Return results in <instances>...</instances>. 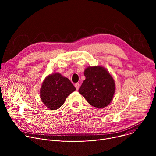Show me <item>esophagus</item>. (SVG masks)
<instances>
[{
	"mask_svg": "<svg viewBox=\"0 0 156 156\" xmlns=\"http://www.w3.org/2000/svg\"><path fill=\"white\" fill-rule=\"evenodd\" d=\"M75 87H76V90H78V89H79V87H80V84H79L78 83H75Z\"/></svg>",
	"mask_w": 156,
	"mask_h": 156,
	"instance_id": "obj_1",
	"label": "esophagus"
}]
</instances>
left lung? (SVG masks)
I'll return each instance as SVG.
<instances>
[{
	"mask_svg": "<svg viewBox=\"0 0 156 156\" xmlns=\"http://www.w3.org/2000/svg\"><path fill=\"white\" fill-rule=\"evenodd\" d=\"M85 80L79 89V93L87 102L98 108H104L112 100L115 82L110 73L100 66H89L84 70Z\"/></svg>",
	"mask_w": 156,
	"mask_h": 156,
	"instance_id": "8db88e82",
	"label": "left lung"
}]
</instances>
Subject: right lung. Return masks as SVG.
<instances>
[{
  "mask_svg": "<svg viewBox=\"0 0 156 156\" xmlns=\"http://www.w3.org/2000/svg\"><path fill=\"white\" fill-rule=\"evenodd\" d=\"M76 90L71 81L60 73L48 76L42 83L40 96L42 102L51 110L60 108L66 97Z\"/></svg>",
  "mask_w": 156,
  "mask_h": 156,
  "instance_id": "right-lung-1",
  "label": "right lung"
}]
</instances>
